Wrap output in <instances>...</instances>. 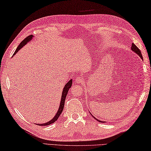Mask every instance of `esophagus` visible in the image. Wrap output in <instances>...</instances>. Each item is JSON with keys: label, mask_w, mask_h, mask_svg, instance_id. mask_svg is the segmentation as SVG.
Instances as JSON below:
<instances>
[{"label": "esophagus", "mask_w": 151, "mask_h": 151, "mask_svg": "<svg viewBox=\"0 0 151 151\" xmlns=\"http://www.w3.org/2000/svg\"><path fill=\"white\" fill-rule=\"evenodd\" d=\"M83 82V79L82 77H79V78H77L76 79V83H78V84H80L82 83Z\"/></svg>", "instance_id": "34e87169"}]
</instances>
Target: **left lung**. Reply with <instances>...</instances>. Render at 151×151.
Masks as SVG:
<instances>
[{
	"mask_svg": "<svg viewBox=\"0 0 151 151\" xmlns=\"http://www.w3.org/2000/svg\"><path fill=\"white\" fill-rule=\"evenodd\" d=\"M131 49H132V50L133 51V52H135L136 54H137V55L140 56L141 57V58L143 60V56H142V55H141V50H139V49H138V47L136 46V45H135V44H133V43H132V47H131ZM91 116H93V117L95 119V120H97L98 122H102V123H104V122H102V121H101V120H97V119L96 118H95V117H94V116L91 114Z\"/></svg>",
	"mask_w": 151,
	"mask_h": 151,
	"instance_id": "left-lung-1",
	"label": "left lung"
}]
</instances>
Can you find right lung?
<instances>
[{"instance_id": "obj_1", "label": "right lung", "mask_w": 151, "mask_h": 151, "mask_svg": "<svg viewBox=\"0 0 151 151\" xmlns=\"http://www.w3.org/2000/svg\"><path fill=\"white\" fill-rule=\"evenodd\" d=\"M33 35H29L28 37H27L26 38H25V39H24L21 42L20 44H19L18 45V47H17V49L15 51V52L14 53V55H15L18 52V50H20L24 46V45H26L28 42L30 41L31 39H32L33 38ZM72 79H71L68 82V83L65 85V86L64 87L63 89V91H62V98H61V101H60V106L58 108V110L57 113H56V114L55 116V117H54L52 120H50L49 122H47V123L45 124H38L39 126H48V125H50L51 124H53L54 122H55L56 120H58V117L60 116V115L61 114L62 111H63V109H64V102H65V100H66V95L68 94V90L70 89V88L72 87Z\"/></svg>"}]
</instances>
